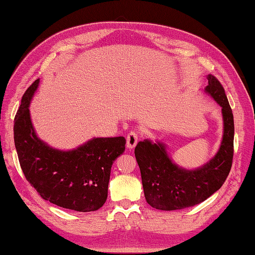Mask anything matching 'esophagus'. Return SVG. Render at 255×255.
<instances>
[{"label":"esophagus","instance_id":"esophagus-1","mask_svg":"<svg viewBox=\"0 0 255 255\" xmlns=\"http://www.w3.org/2000/svg\"><path fill=\"white\" fill-rule=\"evenodd\" d=\"M138 143V135L136 131H130L127 135V147L131 149L135 147Z\"/></svg>","mask_w":255,"mask_h":255}]
</instances>
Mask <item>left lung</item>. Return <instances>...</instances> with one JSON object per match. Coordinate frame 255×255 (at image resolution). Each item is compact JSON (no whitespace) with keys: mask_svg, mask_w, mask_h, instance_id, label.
Returning a JSON list of instances; mask_svg holds the SVG:
<instances>
[{"mask_svg":"<svg viewBox=\"0 0 255 255\" xmlns=\"http://www.w3.org/2000/svg\"><path fill=\"white\" fill-rule=\"evenodd\" d=\"M204 91L222 108L223 138L217 153L197 169H184L173 162L166 144L144 139L135 147L145 199L159 210H178L200 204L221 189L230 173L234 153V117L224 88L214 75H207Z\"/></svg>","mask_w":255,"mask_h":255,"instance_id":"1","label":"left lung"}]
</instances>
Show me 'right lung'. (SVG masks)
I'll use <instances>...</instances> for the list:
<instances>
[{
    "instance_id": "obj_1",
    "label": "right lung",
    "mask_w": 255,
    "mask_h": 255,
    "mask_svg": "<svg viewBox=\"0 0 255 255\" xmlns=\"http://www.w3.org/2000/svg\"><path fill=\"white\" fill-rule=\"evenodd\" d=\"M40 80L24 92L14 118V144L25 179L42 199L62 208L88 213L105 205L114 162L125 152V137H93L68 150L38 137L30 103Z\"/></svg>"
}]
</instances>
